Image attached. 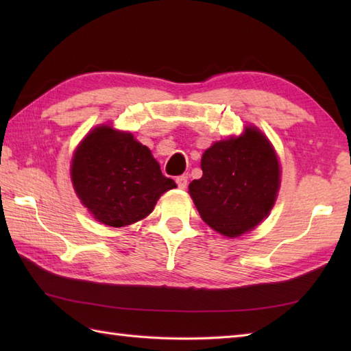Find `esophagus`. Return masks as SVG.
<instances>
[{
    "label": "esophagus",
    "instance_id": "34e87169",
    "mask_svg": "<svg viewBox=\"0 0 351 351\" xmlns=\"http://www.w3.org/2000/svg\"><path fill=\"white\" fill-rule=\"evenodd\" d=\"M187 181H189V175H181V176H178L176 178V184H178V187L180 189H187Z\"/></svg>",
    "mask_w": 351,
    "mask_h": 351
}]
</instances>
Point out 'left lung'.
Wrapping results in <instances>:
<instances>
[{
	"instance_id": "obj_1",
	"label": "left lung",
	"mask_w": 351,
	"mask_h": 351,
	"mask_svg": "<svg viewBox=\"0 0 351 351\" xmlns=\"http://www.w3.org/2000/svg\"><path fill=\"white\" fill-rule=\"evenodd\" d=\"M204 175L190 182L200 217L225 237H240L267 217L279 190V161L263 132L214 143L200 161Z\"/></svg>"
}]
</instances>
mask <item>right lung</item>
Masks as SVG:
<instances>
[{"instance_id":"right-lung-1","label":"right lung","mask_w":351,"mask_h":351,"mask_svg":"<svg viewBox=\"0 0 351 351\" xmlns=\"http://www.w3.org/2000/svg\"><path fill=\"white\" fill-rule=\"evenodd\" d=\"M71 176L81 202L107 226L122 228L152 213L162 193L176 187L151 151L130 132L99 126L83 140Z\"/></svg>"}]
</instances>
